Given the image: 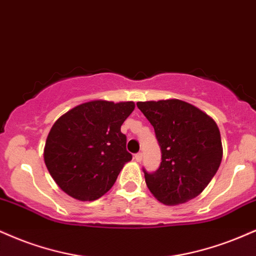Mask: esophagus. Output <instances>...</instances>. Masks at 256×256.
I'll use <instances>...</instances> for the list:
<instances>
[{
  "instance_id": "1",
  "label": "esophagus",
  "mask_w": 256,
  "mask_h": 256,
  "mask_svg": "<svg viewBox=\"0 0 256 256\" xmlns=\"http://www.w3.org/2000/svg\"><path fill=\"white\" fill-rule=\"evenodd\" d=\"M134 158H136L137 162H140L142 160H143V155H142V152H138L134 155Z\"/></svg>"
}]
</instances>
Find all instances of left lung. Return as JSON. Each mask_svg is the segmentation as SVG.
Masks as SVG:
<instances>
[{
    "instance_id": "1",
    "label": "left lung",
    "mask_w": 256,
    "mask_h": 256,
    "mask_svg": "<svg viewBox=\"0 0 256 256\" xmlns=\"http://www.w3.org/2000/svg\"><path fill=\"white\" fill-rule=\"evenodd\" d=\"M154 126L162 152L155 173L144 178L158 202L178 205L198 196L220 168L223 148L214 119L178 98L137 102Z\"/></svg>"
}]
</instances>
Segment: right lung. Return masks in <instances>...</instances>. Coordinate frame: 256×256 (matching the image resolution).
<instances>
[{
    "label": "right lung",
    "instance_id": "obj_1",
    "mask_svg": "<svg viewBox=\"0 0 256 256\" xmlns=\"http://www.w3.org/2000/svg\"><path fill=\"white\" fill-rule=\"evenodd\" d=\"M134 101L93 100L74 107L52 125L44 148L48 173L72 198L92 202L112 188L132 155L120 128Z\"/></svg>",
    "mask_w": 256,
    "mask_h": 256
}]
</instances>
